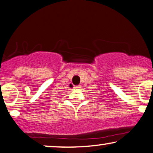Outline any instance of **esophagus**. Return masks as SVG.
<instances>
[{
    "label": "esophagus",
    "instance_id": "obj_1",
    "mask_svg": "<svg viewBox=\"0 0 153 153\" xmlns=\"http://www.w3.org/2000/svg\"><path fill=\"white\" fill-rule=\"evenodd\" d=\"M81 88L80 85H76V86H74V90H79Z\"/></svg>",
    "mask_w": 153,
    "mask_h": 153
}]
</instances>
